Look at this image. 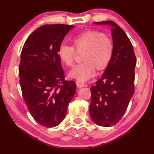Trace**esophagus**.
<instances>
[{
	"label": "esophagus",
	"instance_id": "1",
	"mask_svg": "<svg viewBox=\"0 0 154 154\" xmlns=\"http://www.w3.org/2000/svg\"><path fill=\"white\" fill-rule=\"evenodd\" d=\"M76 84H77V86L78 88H83L85 86V83L84 82H82V81H80V80H77L76 81Z\"/></svg>",
	"mask_w": 154,
	"mask_h": 154
}]
</instances>
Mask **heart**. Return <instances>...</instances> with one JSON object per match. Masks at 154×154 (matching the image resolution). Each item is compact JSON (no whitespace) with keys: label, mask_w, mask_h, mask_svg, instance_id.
I'll list each match as a JSON object with an SVG mask.
<instances>
[{"label":"heart","mask_w":154,"mask_h":154,"mask_svg":"<svg viewBox=\"0 0 154 154\" xmlns=\"http://www.w3.org/2000/svg\"><path fill=\"white\" fill-rule=\"evenodd\" d=\"M73 46L62 44L58 56L63 64L73 66L76 51L82 54V63L70 72L69 76L77 80L85 81L94 75L95 68L103 70L108 66L114 54V43L109 35L95 29H87L72 38Z\"/></svg>","instance_id":"obj_1"}]
</instances>
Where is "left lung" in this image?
<instances>
[{"instance_id":"obj_1","label":"left lung","mask_w":154,"mask_h":154,"mask_svg":"<svg viewBox=\"0 0 154 154\" xmlns=\"http://www.w3.org/2000/svg\"><path fill=\"white\" fill-rule=\"evenodd\" d=\"M95 24L112 26L114 54L103 77L91 88L89 111L95 124L111 127L122 117L135 92L136 57L130 39L117 24L112 21Z\"/></svg>"}]
</instances>
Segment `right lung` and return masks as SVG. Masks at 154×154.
<instances>
[{
	"instance_id": "obj_1",
	"label": "right lung",
	"mask_w": 154,
	"mask_h": 154,
	"mask_svg": "<svg viewBox=\"0 0 154 154\" xmlns=\"http://www.w3.org/2000/svg\"><path fill=\"white\" fill-rule=\"evenodd\" d=\"M74 26L45 24L33 32L22 48L19 73L22 96L35 121L45 128L59 125L76 93L75 81L65 80L58 51Z\"/></svg>"
}]
</instances>
